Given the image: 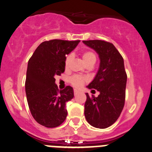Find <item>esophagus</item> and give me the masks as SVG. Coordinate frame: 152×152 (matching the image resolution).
Returning <instances> with one entry per match:
<instances>
[{
    "instance_id": "1",
    "label": "esophagus",
    "mask_w": 152,
    "mask_h": 152,
    "mask_svg": "<svg viewBox=\"0 0 152 152\" xmlns=\"http://www.w3.org/2000/svg\"><path fill=\"white\" fill-rule=\"evenodd\" d=\"M78 93H79V91H77V89H75L74 90V95L75 96H76L77 94H78Z\"/></svg>"
}]
</instances>
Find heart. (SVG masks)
Wrapping results in <instances>:
<instances>
[{"mask_svg": "<svg viewBox=\"0 0 152 152\" xmlns=\"http://www.w3.org/2000/svg\"><path fill=\"white\" fill-rule=\"evenodd\" d=\"M82 58L86 65L89 64H94L96 61V55L92 50H86L83 52L82 53ZM70 59H71V55H68L65 58V66H68ZM86 81H87V79L80 75H73L69 79L70 83L75 88H81Z\"/></svg>", "mask_w": 152, "mask_h": 152, "instance_id": "b5f03b06", "label": "heart"}]
</instances>
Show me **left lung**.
Wrapping results in <instances>:
<instances>
[{"instance_id":"1","label":"left lung","mask_w":152,"mask_h":152,"mask_svg":"<svg viewBox=\"0 0 152 152\" xmlns=\"http://www.w3.org/2000/svg\"><path fill=\"white\" fill-rule=\"evenodd\" d=\"M83 42L97 52L101 61L95 78L88 86L100 94L95 97L86 94L85 116L92 126L107 128L117 121L125 105L127 74L124 60L112 43L100 40Z\"/></svg>"}]
</instances>
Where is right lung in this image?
Returning a JSON list of instances; mask_svg holds the SVG:
<instances>
[{
	"label": "right lung",
	"mask_w": 152,
	"mask_h": 152,
	"mask_svg": "<svg viewBox=\"0 0 152 152\" xmlns=\"http://www.w3.org/2000/svg\"><path fill=\"white\" fill-rule=\"evenodd\" d=\"M80 41L58 39L44 41L29 60L25 80L27 103L33 118L44 127L56 128L66 119V103L74 97L73 89L68 86L59 91L55 77L64 72L66 55Z\"/></svg>",
	"instance_id": "right-lung-1"
}]
</instances>
